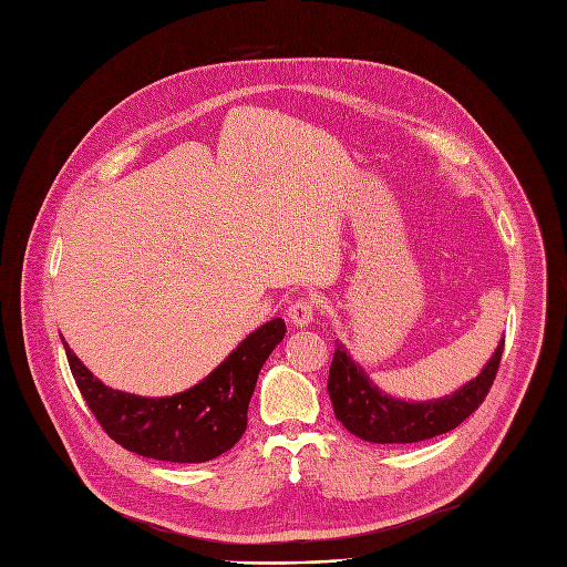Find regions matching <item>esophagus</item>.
I'll list each match as a JSON object with an SVG mask.
<instances>
[{
	"label": "esophagus",
	"mask_w": 567,
	"mask_h": 567,
	"mask_svg": "<svg viewBox=\"0 0 567 567\" xmlns=\"http://www.w3.org/2000/svg\"><path fill=\"white\" fill-rule=\"evenodd\" d=\"M318 301L313 297H299L288 307V320L295 327H309L316 320Z\"/></svg>",
	"instance_id": "1"
}]
</instances>
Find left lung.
Returning <instances> with one entry per match:
<instances>
[{"label": "left lung", "mask_w": 567, "mask_h": 567, "mask_svg": "<svg viewBox=\"0 0 567 567\" xmlns=\"http://www.w3.org/2000/svg\"><path fill=\"white\" fill-rule=\"evenodd\" d=\"M504 352V340L497 344L495 354L472 381H467L456 393L431 400V402H402L390 398L368 379L361 365L347 354L344 344L336 340V354L329 368V398L336 417L342 426L368 443L393 445V443H420L433 435L456 429L470 417L495 381Z\"/></svg>", "instance_id": "1"}]
</instances>
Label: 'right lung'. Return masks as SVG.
<instances>
[{
  "mask_svg": "<svg viewBox=\"0 0 567 567\" xmlns=\"http://www.w3.org/2000/svg\"><path fill=\"white\" fill-rule=\"evenodd\" d=\"M284 336L281 318L266 322L206 379L172 398H141L113 390L93 377L68 342L63 347L85 404L117 445L156 461L204 463L240 441L258 372Z\"/></svg>",
  "mask_w": 567,
  "mask_h": 567,
  "instance_id": "1",
  "label": "right lung"
}]
</instances>
